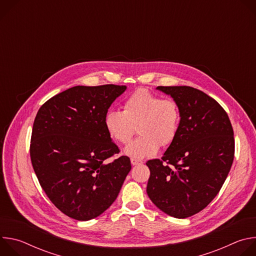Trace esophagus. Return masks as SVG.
<instances>
[{
	"mask_svg": "<svg viewBox=\"0 0 256 256\" xmlns=\"http://www.w3.org/2000/svg\"><path fill=\"white\" fill-rule=\"evenodd\" d=\"M130 163H132V165H134V166H136V165H140L142 162V161H140V160H136V159H130Z\"/></svg>",
	"mask_w": 256,
	"mask_h": 256,
	"instance_id": "esophagus-1",
	"label": "esophagus"
}]
</instances>
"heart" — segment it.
Returning a JSON list of instances; mask_svg holds the SVG:
<instances>
[{
	"label": "heart",
	"instance_id": "1",
	"mask_svg": "<svg viewBox=\"0 0 256 256\" xmlns=\"http://www.w3.org/2000/svg\"><path fill=\"white\" fill-rule=\"evenodd\" d=\"M180 120L179 105L174 99L140 89L126 99L122 112L106 114L104 126L109 136L120 144L130 140L136 128L140 136L128 144L124 153L142 160L155 155L160 146L168 147L175 140Z\"/></svg>",
	"mask_w": 256,
	"mask_h": 256
}]
</instances>
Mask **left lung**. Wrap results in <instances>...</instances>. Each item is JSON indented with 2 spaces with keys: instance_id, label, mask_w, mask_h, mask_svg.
Instances as JSON below:
<instances>
[{
  "instance_id": "8db88e82",
  "label": "left lung",
  "mask_w": 256,
  "mask_h": 256,
  "mask_svg": "<svg viewBox=\"0 0 256 256\" xmlns=\"http://www.w3.org/2000/svg\"><path fill=\"white\" fill-rule=\"evenodd\" d=\"M179 105L180 126L161 159L149 160L147 194L165 214L179 218L204 210L231 169L235 140L227 112L214 98L190 86H158Z\"/></svg>"
}]
</instances>
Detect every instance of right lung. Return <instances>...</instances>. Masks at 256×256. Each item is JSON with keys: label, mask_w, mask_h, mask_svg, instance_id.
I'll list each match as a JSON object with an SVG mask.
<instances>
[{"label": "right lung", "mask_w": 256, "mask_h": 256, "mask_svg": "<svg viewBox=\"0 0 256 256\" xmlns=\"http://www.w3.org/2000/svg\"><path fill=\"white\" fill-rule=\"evenodd\" d=\"M126 86H76L48 99L35 116L30 158L40 186L64 214L100 216L116 200L130 160L109 136L104 118Z\"/></svg>", "instance_id": "add662e5"}]
</instances>
